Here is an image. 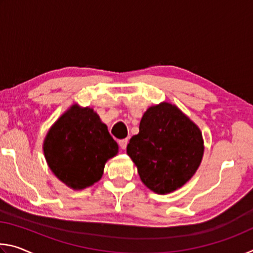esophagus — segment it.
<instances>
[{"mask_svg":"<svg viewBox=\"0 0 253 253\" xmlns=\"http://www.w3.org/2000/svg\"><path fill=\"white\" fill-rule=\"evenodd\" d=\"M118 144H119V146H121L122 149H126L127 144H128V139L127 138L126 139H121L118 142Z\"/></svg>","mask_w":253,"mask_h":253,"instance_id":"34e87169","label":"esophagus"}]
</instances>
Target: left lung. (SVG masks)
Returning <instances> with one entry per match:
<instances>
[{
    "label": "left lung",
    "instance_id": "1",
    "mask_svg": "<svg viewBox=\"0 0 253 253\" xmlns=\"http://www.w3.org/2000/svg\"><path fill=\"white\" fill-rule=\"evenodd\" d=\"M203 153L200 128L169 102L145 111L139 132L127 145L142 182L157 194L170 193L191 179Z\"/></svg>",
    "mask_w": 253,
    "mask_h": 253
}]
</instances>
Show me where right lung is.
Here are the masks:
<instances>
[{"mask_svg": "<svg viewBox=\"0 0 253 253\" xmlns=\"http://www.w3.org/2000/svg\"><path fill=\"white\" fill-rule=\"evenodd\" d=\"M43 152L60 181L84 190L101 178L106 162L117 155L118 145L93 109L74 105L49 129Z\"/></svg>", "mask_w": 253, "mask_h": 253, "instance_id": "1", "label": "right lung"}]
</instances>
